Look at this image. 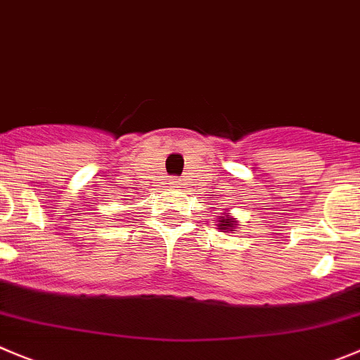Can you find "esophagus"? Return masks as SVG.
I'll use <instances>...</instances> for the list:
<instances>
[{
  "label": "esophagus",
  "mask_w": 360,
  "mask_h": 360,
  "mask_svg": "<svg viewBox=\"0 0 360 360\" xmlns=\"http://www.w3.org/2000/svg\"><path fill=\"white\" fill-rule=\"evenodd\" d=\"M170 184H172V188H181V181L179 179H172V181H170Z\"/></svg>",
  "instance_id": "34e87169"
}]
</instances>
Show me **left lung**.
I'll list each match as a JSON object with an SVG mask.
<instances>
[{
	"label": "left lung",
	"mask_w": 360,
	"mask_h": 360,
	"mask_svg": "<svg viewBox=\"0 0 360 360\" xmlns=\"http://www.w3.org/2000/svg\"><path fill=\"white\" fill-rule=\"evenodd\" d=\"M217 226L220 227L221 233H227V231H233V227H236V221L229 213H224V217H218Z\"/></svg>",
	"instance_id": "8db88e82"
}]
</instances>
